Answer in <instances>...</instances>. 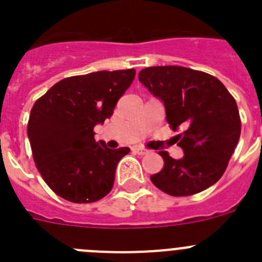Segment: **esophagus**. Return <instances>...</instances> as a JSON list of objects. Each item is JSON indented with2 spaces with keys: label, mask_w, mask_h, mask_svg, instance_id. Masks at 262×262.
<instances>
[{
  "label": "esophagus",
  "mask_w": 262,
  "mask_h": 262,
  "mask_svg": "<svg viewBox=\"0 0 262 262\" xmlns=\"http://www.w3.org/2000/svg\"><path fill=\"white\" fill-rule=\"evenodd\" d=\"M133 151L135 152V154L140 155V156H143V155H148V154H149V151H148V149H145V148H143V147H134Z\"/></svg>",
  "instance_id": "obj_1"
}]
</instances>
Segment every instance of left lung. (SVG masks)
<instances>
[{"instance_id": "left-lung-1", "label": "left lung", "mask_w": 262, "mask_h": 262, "mask_svg": "<svg viewBox=\"0 0 262 262\" xmlns=\"http://www.w3.org/2000/svg\"><path fill=\"white\" fill-rule=\"evenodd\" d=\"M139 81L163 101L170 128L184 129L177 135L184 157L159 152L164 168L151 176L155 186L169 195L187 196L219 181L242 131L239 108L226 86L209 73L177 66L142 69Z\"/></svg>"}]
</instances>
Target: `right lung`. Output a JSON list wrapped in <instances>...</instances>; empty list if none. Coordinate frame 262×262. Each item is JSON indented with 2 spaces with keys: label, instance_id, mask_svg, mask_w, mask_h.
<instances>
[{
  "label": "right lung",
  "instance_id": "1",
  "mask_svg": "<svg viewBox=\"0 0 262 262\" xmlns=\"http://www.w3.org/2000/svg\"><path fill=\"white\" fill-rule=\"evenodd\" d=\"M134 78L135 69L72 76L36 99L27 135L36 168L53 193L73 203L97 202L110 193L129 148L110 149L96 142L93 128L113 115Z\"/></svg>",
  "mask_w": 262,
  "mask_h": 262
}]
</instances>
